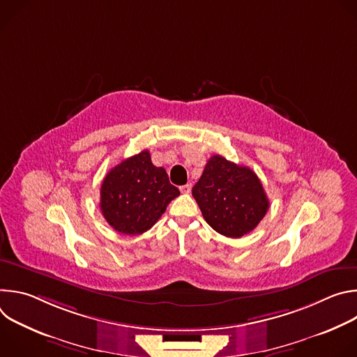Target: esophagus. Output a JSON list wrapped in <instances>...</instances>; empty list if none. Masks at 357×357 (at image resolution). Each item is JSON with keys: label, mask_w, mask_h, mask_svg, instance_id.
<instances>
[{"label": "esophagus", "mask_w": 357, "mask_h": 357, "mask_svg": "<svg viewBox=\"0 0 357 357\" xmlns=\"http://www.w3.org/2000/svg\"><path fill=\"white\" fill-rule=\"evenodd\" d=\"M190 190H192V185H190V183H186V185L181 186V192H182V193H185V195L190 193Z\"/></svg>", "instance_id": "34e87169"}]
</instances>
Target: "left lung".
Listing matches in <instances>:
<instances>
[{"mask_svg":"<svg viewBox=\"0 0 357 357\" xmlns=\"http://www.w3.org/2000/svg\"><path fill=\"white\" fill-rule=\"evenodd\" d=\"M192 195L208 225L231 238L256 229L270 208L259 176L222 155L211 157Z\"/></svg>","mask_w":357,"mask_h":357,"instance_id":"8db88e82","label":"left lung"}]
</instances>
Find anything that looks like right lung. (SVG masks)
Listing matches in <instances>:
<instances>
[{
  "label": "right lung",
  "instance_id": "obj_1",
  "mask_svg": "<svg viewBox=\"0 0 357 357\" xmlns=\"http://www.w3.org/2000/svg\"><path fill=\"white\" fill-rule=\"evenodd\" d=\"M176 196L179 189L167 171L152 164L144 149L109 171L100 189V209L114 230L135 236L154 226Z\"/></svg>",
  "mask_w": 357,
  "mask_h": 357
}]
</instances>
